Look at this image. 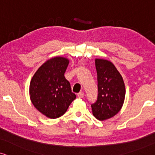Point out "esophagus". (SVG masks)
Returning a JSON list of instances; mask_svg holds the SVG:
<instances>
[{
    "label": "esophagus",
    "mask_w": 155,
    "mask_h": 155,
    "mask_svg": "<svg viewBox=\"0 0 155 155\" xmlns=\"http://www.w3.org/2000/svg\"><path fill=\"white\" fill-rule=\"evenodd\" d=\"M77 96H78V97H79V98H83L84 96V92H81L78 93Z\"/></svg>",
    "instance_id": "esophagus-1"
}]
</instances>
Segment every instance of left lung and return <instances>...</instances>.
Segmentation results:
<instances>
[{
    "label": "left lung",
    "instance_id": "obj_1",
    "mask_svg": "<svg viewBox=\"0 0 155 155\" xmlns=\"http://www.w3.org/2000/svg\"><path fill=\"white\" fill-rule=\"evenodd\" d=\"M97 100L91 105L97 119L105 120L116 115L124 104L126 89L120 74L114 65L103 59H96Z\"/></svg>",
    "mask_w": 155,
    "mask_h": 155
}]
</instances>
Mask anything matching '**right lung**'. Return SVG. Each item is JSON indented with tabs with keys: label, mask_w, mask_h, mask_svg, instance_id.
<instances>
[{
	"label": "right lung",
	"mask_w": 155,
	"mask_h": 155,
	"mask_svg": "<svg viewBox=\"0 0 155 155\" xmlns=\"http://www.w3.org/2000/svg\"><path fill=\"white\" fill-rule=\"evenodd\" d=\"M68 62V59L62 57L48 60L31 80V102L41 113L50 118L62 116L76 97L64 76Z\"/></svg>",
	"instance_id": "right-lung-1"
}]
</instances>
